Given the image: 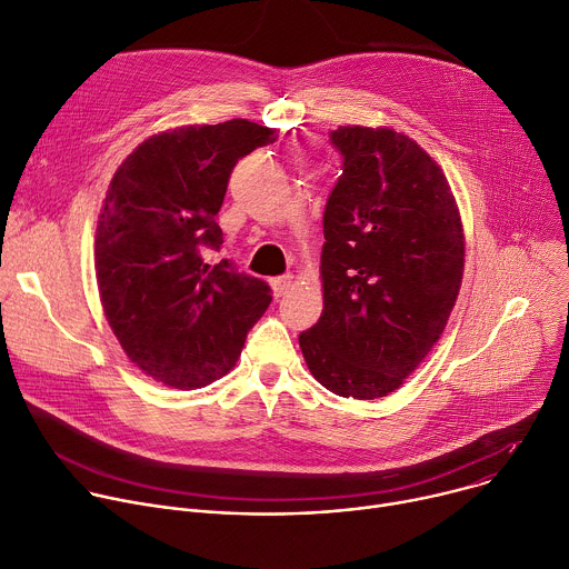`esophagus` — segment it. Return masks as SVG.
Masks as SVG:
<instances>
[{
	"label": "esophagus",
	"instance_id": "1",
	"mask_svg": "<svg viewBox=\"0 0 569 569\" xmlns=\"http://www.w3.org/2000/svg\"><path fill=\"white\" fill-rule=\"evenodd\" d=\"M293 287V276H280V278H273L271 280V289L273 293L280 298L284 293H289V289Z\"/></svg>",
	"mask_w": 569,
	"mask_h": 569
}]
</instances>
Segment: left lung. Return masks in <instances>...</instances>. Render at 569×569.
Listing matches in <instances>:
<instances>
[{
	"mask_svg": "<svg viewBox=\"0 0 569 569\" xmlns=\"http://www.w3.org/2000/svg\"><path fill=\"white\" fill-rule=\"evenodd\" d=\"M343 156L323 214L319 323L298 337L313 380L341 398L398 391L443 335L466 234L440 164L389 126H339Z\"/></svg>",
	"mask_w": 569,
	"mask_h": 569,
	"instance_id": "left-lung-1",
	"label": "left lung"
}]
</instances>
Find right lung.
<instances>
[{"label": "right lung", "instance_id": "add662e5", "mask_svg": "<svg viewBox=\"0 0 569 569\" xmlns=\"http://www.w3.org/2000/svg\"><path fill=\"white\" fill-rule=\"evenodd\" d=\"M278 140L248 119L189 123L140 142L117 167L101 206L94 269L106 321L156 382L192 391L234 368L271 302L264 280L206 256L239 158Z\"/></svg>", "mask_w": 569, "mask_h": 569}]
</instances>
